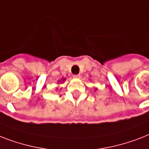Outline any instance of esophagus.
Listing matches in <instances>:
<instances>
[{
    "label": "esophagus",
    "mask_w": 149,
    "mask_h": 149,
    "mask_svg": "<svg viewBox=\"0 0 149 149\" xmlns=\"http://www.w3.org/2000/svg\"><path fill=\"white\" fill-rule=\"evenodd\" d=\"M72 77L74 79H79L80 78V75H73Z\"/></svg>",
    "instance_id": "34e87169"
}]
</instances>
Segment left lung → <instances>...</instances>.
<instances>
[{
  "label": "left lung",
  "instance_id": "8db88e82",
  "mask_svg": "<svg viewBox=\"0 0 149 149\" xmlns=\"http://www.w3.org/2000/svg\"><path fill=\"white\" fill-rule=\"evenodd\" d=\"M96 89H97V88H96V89H95V90H96Z\"/></svg>",
  "mask_w": 149,
  "mask_h": 149
}]
</instances>
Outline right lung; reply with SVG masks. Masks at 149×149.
I'll return each mask as SVG.
<instances>
[{
    "mask_svg": "<svg viewBox=\"0 0 149 149\" xmlns=\"http://www.w3.org/2000/svg\"><path fill=\"white\" fill-rule=\"evenodd\" d=\"M65 80H66V79H65V78H62V79H61V80H58V83H63V82H64V81H65Z\"/></svg>",
    "mask_w": 149,
    "mask_h": 149,
    "instance_id": "right-lung-1",
    "label": "right lung"
}]
</instances>
